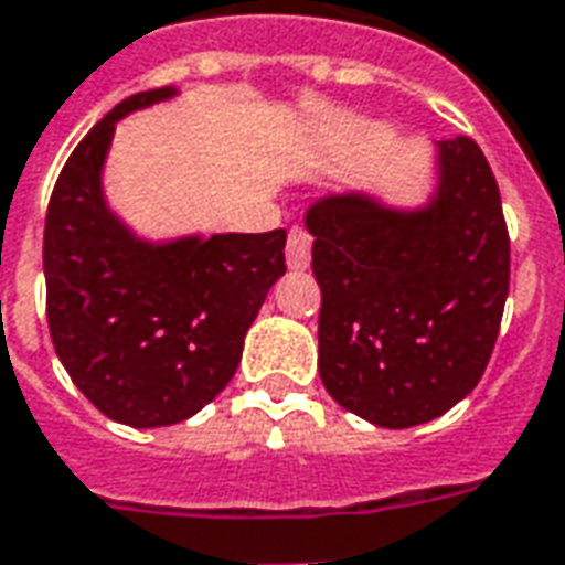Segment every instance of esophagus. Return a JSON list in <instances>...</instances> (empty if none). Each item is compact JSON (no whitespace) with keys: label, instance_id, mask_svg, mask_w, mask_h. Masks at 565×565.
Here are the masks:
<instances>
[{"label":"esophagus","instance_id":"esophagus-1","mask_svg":"<svg viewBox=\"0 0 565 565\" xmlns=\"http://www.w3.org/2000/svg\"><path fill=\"white\" fill-rule=\"evenodd\" d=\"M286 262L291 270H306L312 262V235L295 226L286 242Z\"/></svg>","mask_w":565,"mask_h":565}]
</instances>
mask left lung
<instances>
[{
  "label": "left lung",
  "instance_id": "left-lung-1",
  "mask_svg": "<svg viewBox=\"0 0 565 565\" xmlns=\"http://www.w3.org/2000/svg\"><path fill=\"white\" fill-rule=\"evenodd\" d=\"M321 286L318 371L335 404L404 430L457 406L487 371L510 291V238L487 156L436 141L418 205L330 191L303 214Z\"/></svg>",
  "mask_w": 565,
  "mask_h": 565
}]
</instances>
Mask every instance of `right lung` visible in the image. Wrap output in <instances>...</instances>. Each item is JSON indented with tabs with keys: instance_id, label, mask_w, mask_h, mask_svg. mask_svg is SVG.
<instances>
[{
	"instance_id": "add662e5",
	"label": "right lung",
	"mask_w": 565,
	"mask_h": 565,
	"mask_svg": "<svg viewBox=\"0 0 565 565\" xmlns=\"http://www.w3.org/2000/svg\"><path fill=\"white\" fill-rule=\"evenodd\" d=\"M179 96L156 87L115 105L61 170L43 230L46 318L76 388L138 430L196 415L242 362L244 335L286 274V230L147 238L105 196L124 117Z\"/></svg>"
}]
</instances>
